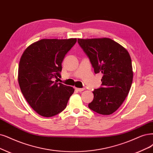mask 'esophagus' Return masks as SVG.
<instances>
[{"instance_id": "34e87169", "label": "esophagus", "mask_w": 153, "mask_h": 153, "mask_svg": "<svg viewBox=\"0 0 153 153\" xmlns=\"http://www.w3.org/2000/svg\"><path fill=\"white\" fill-rule=\"evenodd\" d=\"M76 90H77V91H79V92H81V91H83L84 89H85V88H75Z\"/></svg>"}]
</instances>
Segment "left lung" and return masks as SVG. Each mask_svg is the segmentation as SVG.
<instances>
[{"mask_svg":"<svg viewBox=\"0 0 153 153\" xmlns=\"http://www.w3.org/2000/svg\"><path fill=\"white\" fill-rule=\"evenodd\" d=\"M77 42L89 59L95 74L101 72V86L94 89L91 110L110 115L123 103L132 79V61L127 50L110 38L78 39Z\"/></svg>","mask_w":153,"mask_h":153,"instance_id":"1","label":"left lung"}]
</instances>
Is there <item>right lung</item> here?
<instances>
[{
  "label": "right lung",
  "instance_id": "obj_1",
  "mask_svg": "<svg viewBox=\"0 0 153 153\" xmlns=\"http://www.w3.org/2000/svg\"><path fill=\"white\" fill-rule=\"evenodd\" d=\"M76 42V38L43 39L22 53L18 69L19 87L39 115L51 117L66 108L74 89L53 80L61 77L62 62Z\"/></svg>",
  "mask_w": 153,
  "mask_h": 153
}]
</instances>
